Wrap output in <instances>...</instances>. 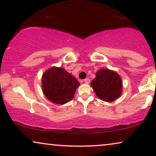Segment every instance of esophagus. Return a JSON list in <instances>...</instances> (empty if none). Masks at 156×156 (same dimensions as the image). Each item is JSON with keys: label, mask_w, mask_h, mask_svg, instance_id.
Returning a JSON list of instances; mask_svg holds the SVG:
<instances>
[{"label": "esophagus", "mask_w": 156, "mask_h": 156, "mask_svg": "<svg viewBox=\"0 0 156 156\" xmlns=\"http://www.w3.org/2000/svg\"><path fill=\"white\" fill-rule=\"evenodd\" d=\"M84 82L86 83V84H89L90 83V80L89 78H86L84 80Z\"/></svg>", "instance_id": "34e87169"}]
</instances>
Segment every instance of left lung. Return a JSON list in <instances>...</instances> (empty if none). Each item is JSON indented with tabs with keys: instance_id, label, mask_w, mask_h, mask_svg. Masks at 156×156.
<instances>
[{
	"instance_id": "1",
	"label": "left lung",
	"mask_w": 156,
	"mask_h": 156,
	"mask_svg": "<svg viewBox=\"0 0 156 156\" xmlns=\"http://www.w3.org/2000/svg\"><path fill=\"white\" fill-rule=\"evenodd\" d=\"M91 87L99 99L112 102L121 97L123 90L122 80L116 72L101 69L96 73Z\"/></svg>"
}]
</instances>
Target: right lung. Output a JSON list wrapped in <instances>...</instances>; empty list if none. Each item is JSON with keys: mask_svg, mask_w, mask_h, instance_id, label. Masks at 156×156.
<instances>
[{"mask_svg": "<svg viewBox=\"0 0 156 156\" xmlns=\"http://www.w3.org/2000/svg\"><path fill=\"white\" fill-rule=\"evenodd\" d=\"M80 85L75 77L62 67H51L42 76V92L55 104H65L71 101Z\"/></svg>", "mask_w": 156, "mask_h": 156, "instance_id": "obj_1", "label": "right lung"}]
</instances>
